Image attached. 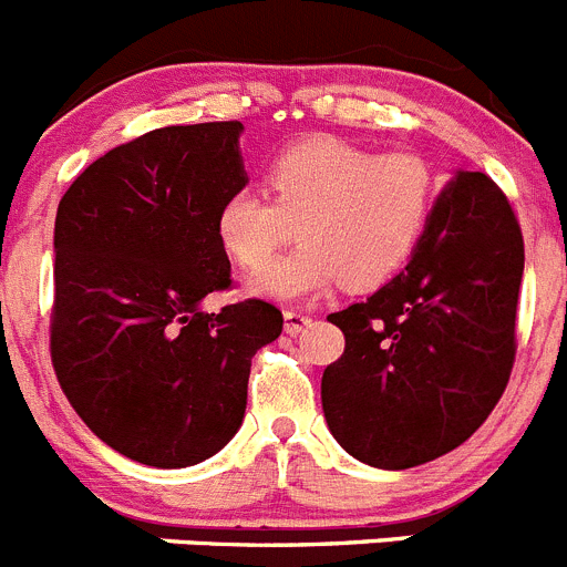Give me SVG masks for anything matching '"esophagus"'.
<instances>
[{
    "label": "esophagus",
    "instance_id": "obj_1",
    "mask_svg": "<svg viewBox=\"0 0 567 567\" xmlns=\"http://www.w3.org/2000/svg\"><path fill=\"white\" fill-rule=\"evenodd\" d=\"M309 326L311 317L303 315V311H287V315H284V331H287L289 337H298V333H303Z\"/></svg>",
    "mask_w": 567,
    "mask_h": 567
}]
</instances>
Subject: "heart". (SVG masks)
Instances as JSON below:
<instances>
[{"mask_svg":"<svg viewBox=\"0 0 567 567\" xmlns=\"http://www.w3.org/2000/svg\"><path fill=\"white\" fill-rule=\"evenodd\" d=\"M267 197L236 192L217 234L239 267L258 269L299 225L301 247L250 280L256 295L300 300L342 284L381 287L417 250L434 208L436 177L414 153L375 155L333 136L289 144L264 172Z\"/></svg>","mask_w":567,"mask_h":567,"instance_id":"1","label":"heart"}]
</instances>
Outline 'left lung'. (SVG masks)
I'll return each mask as SVG.
<instances>
[{"label":"left lung","mask_w":567,"mask_h":567,"mask_svg":"<svg viewBox=\"0 0 567 567\" xmlns=\"http://www.w3.org/2000/svg\"><path fill=\"white\" fill-rule=\"evenodd\" d=\"M520 278L509 199L484 172H460L403 272L328 315L344 333L342 359L322 373V412L339 445L384 471L460 449L509 384Z\"/></svg>","instance_id":"8db88e82"}]
</instances>
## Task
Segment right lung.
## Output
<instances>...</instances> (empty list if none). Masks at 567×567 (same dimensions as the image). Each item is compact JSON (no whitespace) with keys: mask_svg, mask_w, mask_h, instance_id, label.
<instances>
[{"mask_svg":"<svg viewBox=\"0 0 567 567\" xmlns=\"http://www.w3.org/2000/svg\"><path fill=\"white\" fill-rule=\"evenodd\" d=\"M241 131L234 118L144 133L85 166L58 206V384L105 445L150 467L228 445L252 355L284 331L280 309L258 298L199 311L230 289L217 214L247 183Z\"/></svg>","mask_w":567,"mask_h":567,"instance_id":"right-lung-1","label":"right lung"}]
</instances>
